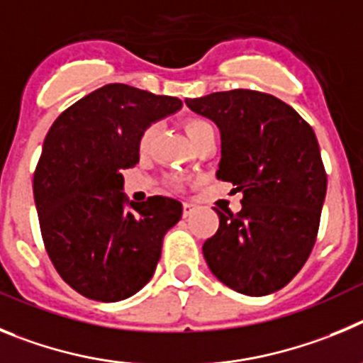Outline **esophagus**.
I'll return each mask as SVG.
<instances>
[{
	"label": "esophagus",
	"mask_w": 363,
	"mask_h": 363,
	"mask_svg": "<svg viewBox=\"0 0 363 363\" xmlns=\"http://www.w3.org/2000/svg\"><path fill=\"white\" fill-rule=\"evenodd\" d=\"M194 211H195V204H191V202H184V204H182V215H184V217H189Z\"/></svg>",
	"instance_id": "esophagus-1"
}]
</instances>
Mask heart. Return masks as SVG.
Listing matches in <instances>:
<instances>
[{
  "label": "heart",
  "mask_w": 363,
  "mask_h": 363,
  "mask_svg": "<svg viewBox=\"0 0 363 363\" xmlns=\"http://www.w3.org/2000/svg\"><path fill=\"white\" fill-rule=\"evenodd\" d=\"M208 126H211L208 121L197 119V117H191V119L184 121V130H186V133H188L189 141H191V139H195V137H197L202 130L208 128ZM152 135H153V126H148V128L143 130L141 137H139V150H141V152L148 150L150 141H152Z\"/></svg>",
  "instance_id": "heart-1"
}]
</instances>
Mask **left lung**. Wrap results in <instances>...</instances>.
I'll return each instance as SVG.
<instances>
[{"label": "left lung", "mask_w": 363, "mask_h": 363, "mask_svg": "<svg viewBox=\"0 0 363 363\" xmlns=\"http://www.w3.org/2000/svg\"><path fill=\"white\" fill-rule=\"evenodd\" d=\"M218 126L217 177L242 191V210H217L202 246L211 273L233 291L264 296L302 269L316 242L328 175L311 126L271 94L228 90L186 99Z\"/></svg>", "instance_id": "1"}]
</instances>
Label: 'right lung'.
<instances>
[{
    "label": "right lung",
    "mask_w": 363,
    "mask_h": 363,
    "mask_svg": "<svg viewBox=\"0 0 363 363\" xmlns=\"http://www.w3.org/2000/svg\"><path fill=\"white\" fill-rule=\"evenodd\" d=\"M182 101L128 84L97 88L68 106L48 130L34 172L45 250L79 295L117 302L155 273L162 238L182 215L169 197L130 202L121 169L139 162V137Z\"/></svg>",
    "instance_id": "1"
}]
</instances>
